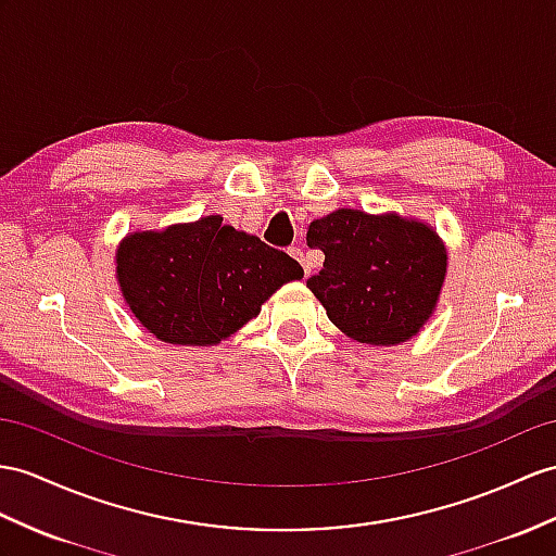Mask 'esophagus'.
I'll return each instance as SVG.
<instances>
[{
    "label": "esophagus",
    "mask_w": 556,
    "mask_h": 556,
    "mask_svg": "<svg viewBox=\"0 0 556 556\" xmlns=\"http://www.w3.org/2000/svg\"><path fill=\"white\" fill-rule=\"evenodd\" d=\"M290 254L294 256L296 262H302V266H304V274L308 276L311 274V266H308V260H306V254H304V250L302 248H290Z\"/></svg>",
    "instance_id": "esophagus-1"
}]
</instances>
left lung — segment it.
<instances>
[{
  "instance_id": "1",
  "label": "left lung",
  "mask_w": 556,
  "mask_h": 556,
  "mask_svg": "<svg viewBox=\"0 0 556 556\" xmlns=\"http://www.w3.org/2000/svg\"><path fill=\"white\" fill-rule=\"evenodd\" d=\"M306 242L325 254L306 286L351 340L401 344L434 314L448 254L427 224L334 210L311 222Z\"/></svg>"
}]
</instances>
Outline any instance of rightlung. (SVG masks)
<instances>
[{"mask_svg":"<svg viewBox=\"0 0 556 556\" xmlns=\"http://www.w3.org/2000/svg\"><path fill=\"white\" fill-rule=\"evenodd\" d=\"M219 214L119 242L122 296L148 332L167 344L212 346L260 316L262 304L304 268Z\"/></svg>","mask_w":556,"mask_h":556,"instance_id":"add662e5","label":"right lung"}]
</instances>
